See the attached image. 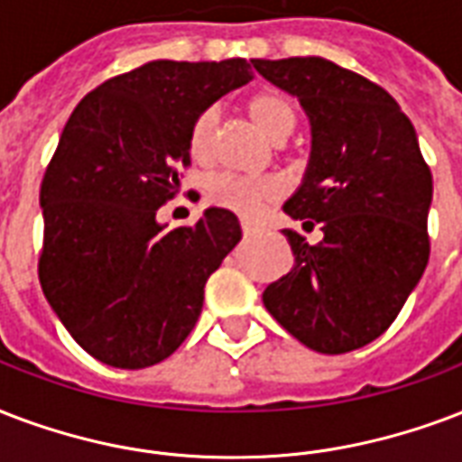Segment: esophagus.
<instances>
[{"instance_id":"esophagus-1","label":"esophagus","mask_w":462,"mask_h":462,"mask_svg":"<svg viewBox=\"0 0 462 462\" xmlns=\"http://www.w3.org/2000/svg\"><path fill=\"white\" fill-rule=\"evenodd\" d=\"M239 225H242V232H245L246 237H252V235H256V232H259V225H254L252 220H246V217H242V220H239Z\"/></svg>"}]
</instances>
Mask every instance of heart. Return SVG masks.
I'll return each instance as SVG.
<instances>
[{
	"label": "heart",
	"mask_w": 462,
	"mask_h": 462,
	"mask_svg": "<svg viewBox=\"0 0 462 462\" xmlns=\"http://www.w3.org/2000/svg\"><path fill=\"white\" fill-rule=\"evenodd\" d=\"M246 111H249V118L256 123V128L276 143H283L293 133L295 121H298L293 106L271 91L254 94L246 101ZM217 116L220 114L216 106H208L193 118L191 130H189V150L193 160L206 162L210 157ZM278 193H281V181L273 176H239L220 171L208 184V199L217 206L230 208L239 216H256L263 203L276 199Z\"/></svg>",
	"instance_id": "1"
}]
</instances>
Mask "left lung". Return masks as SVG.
<instances>
[{
	"label": "left lung",
	"mask_w": 462,
	"mask_h": 462,
	"mask_svg": "<svg viewBox=\"0 0 462 462\" xmlns=\"http://www.w3.org/2000/svg\"><path fill=\"white\" fill-rule=\"evenodd\" d=\"M252 65L308 114V169L283 210L325 232L308 245L283 230L295 266L263 291V305L312 351L346 354L395 322L427 269L431 171L411 121L371 79L325 58Z\"/></svg>",
	"instance_id": "obj_1"
}]
</instances>
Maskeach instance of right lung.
<instances>
[{
    "label": "right lung",
    "mask_w": 462,
    "mask_h": 462,
    "mask_svg": "<svg viewBox=\"0 0 462 462\" xmlns=\"http://www.w3.org/2000/svg\"><path fill=\"white\" fill-rule=\"evenodd\" d=\"M254 77L245 58L152 60L77 104L41 184L43 293L91 356L147 368L171 356L203 310V288L242 239L235 213L208 208L164 230L157 210L191 164L193 118Z\"/></svg>",
    "instance_id": "right-lung-1"
}]
</instances>
